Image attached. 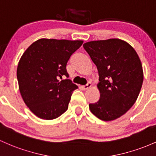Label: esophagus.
<instances>
[{
  "instance_id": "obj_1",
  "label": "esophagus",
  "mask_w": 156,
  "mask_h": 156,
  "mask_svg": "<svg viewBox=\"0 0 156 156\" xmlns=\"http://www.w3.org/2000/svg\"><path fill=\"white\" fill-rule=\"evenodd\" d=\"M90 87H91V83H88L87 84V85H83V86H82V88H83L84 90H87V89L90 88Z\"/></svg>"
}]
</instances>
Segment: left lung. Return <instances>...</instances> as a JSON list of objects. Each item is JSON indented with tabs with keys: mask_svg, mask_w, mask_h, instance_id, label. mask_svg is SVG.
Here are the masks:
<instances>
[{
	"mask_svg": "<svg viewBox=\"0 0 156 156\" xmlns=\"http://www.w3.org/2000/svg\"><path fill=\"white\" fill-rule=\"evenodd\" d=\"M83 47L97 66L99 101L89 104L99 119L119 118L130 109L142 86L144 73L139 55L131 45L120 39L90 41Z\"/></svg>",
	"mask_w": 156,
	"mask_h": 156,
	"instance_id": "1",
	"label": "left lung"
}]
</instances>
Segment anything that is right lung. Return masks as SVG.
Returning a JSON list of instances; mask_svg holds the SVG:
<instances>
[{
    "label": "right lung",
    "mask_w": 156,
    "mask_h": 156,
    "mask_svg": "<svg viewBox=\"0 0 156 156\" xmlns=\"http://www.w3.org/2000/svg\"><path fill=\"white\" fill-rule=\"evenodd\" d=\"M83 40L40 39L20 57L17 69L19 90L30 111L42 119H55L68 109L78 86L69 77L66 65Z\"/></svg>",
    "instance_id": "1"
}]
</instances>
